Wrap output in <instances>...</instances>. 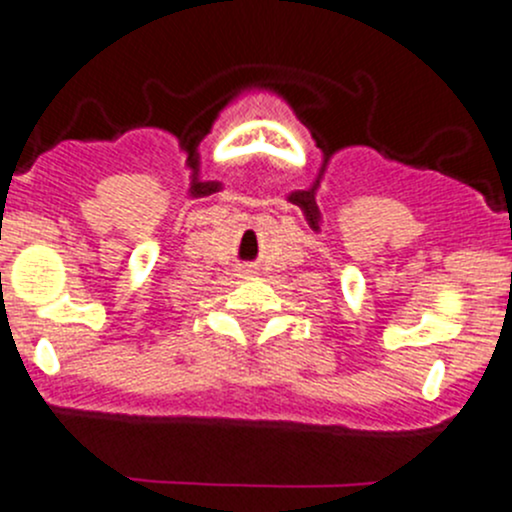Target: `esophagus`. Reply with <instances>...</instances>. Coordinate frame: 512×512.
I'll use <instances>...</instances> for the list:
<instances>
[{
	"instance_id": "1",
	"label": "esophagus",
	"mask_w": 512,
	"mask_h": 512,
	"mask_svg": "<svg viewBox=\"0 0 512 512\" xmlns=\"http://www.w3.org/2000/svg\"><path fill=\"white\" fill-rule=\"evenodd\" d=\"M242 272H247V275H250V272H252V270H242Z\"/></svg>"
}]
</instances>
